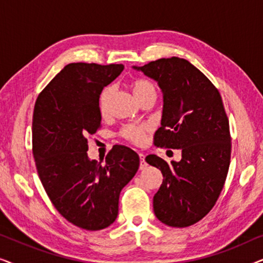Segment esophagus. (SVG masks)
Listing matches in <instances>:
<instances>
[{"label":"esophagus","mask_w":263,"mask_h":263,"mask_svg":"<svg viewBox=\"0 0 263 263\" xmlns=\"http://www.w3.org/2000/svg\"><path fill=\"white\" fill-rule=\"evenodd\" d=\"M139 157H140V170H143V168H146V166H147V164H146V161H145V154L143 153H139Z\"/></svg>","instance_id":"obj_1"}]
</instances>
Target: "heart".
<instances>
[{
	"label": "heart",
	"mask_w": 263,
	"mask_h": 263,
	"mask_svg": "<svg viewBox=\"0 0 263 263\" xmlns=\"http://www.w3.org/2000/svg\"><path fill=\"white\" fill-rule=\"evenodd\" d=\"M130 87L133 95H134L135 99L138 100V102L145 96H148L151 93H156L154 86L151 84L149 81L143 80V79H136V80L132 81ZM111 93H112V88L106 87L102 92V95H100L99 109L100 112L103 115L107 111V105H109ZM147 130H148V128H147L146 125H129V127H125L123 130H122V135H123V138L129 140V141L140 145V143H142L143 140H145Z\"/></svg>",
	"instance_id": "1"
}]
</instances>
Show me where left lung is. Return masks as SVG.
<instances>
[{"mask_svg":"<svg viewBox=\"0 0 263 263\" xmlns=\"http://www.w3.org/2000/svg\"><path fill=\"white\" fill-rule=\"evenodd\" d=\"M133 68L157 81L163 93L161 127L154 143L182 152V159L170 164L156 154L146 157L164 177L153 197L154 214L165 225L186 228L213 208L228 176L231 138L220 93L179 57Z\"/></svg>","mask_w":263,"mask_h":263,"instance_id":"8db88e82","label":"left lung"}]
</instances>
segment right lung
I'll return each mask as SVG.
<instances>
[{"instance_id": "obj_1", "label": "right lung", "mask_w": 263, "mask_h": 263, "mask_svg": "<svg viewBox=\"0 0 263 263\" xmlns=\"http://www.w3.org/2000/svg\"><path fill=\"white\" fill-rule=\"evenodd\" d=\"M123 69V64H67L34 105L32 146L42 184L60 214L88 231L116 220L121 190L140 165L138 153L121 145L104 165L87 156L86 138L102 123L100 93Z\"/></svg>"}]
</instances>
